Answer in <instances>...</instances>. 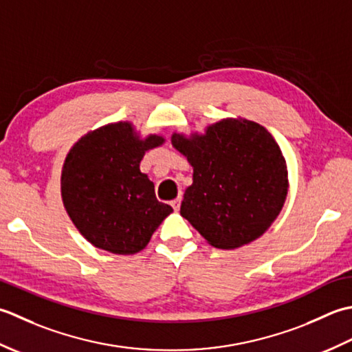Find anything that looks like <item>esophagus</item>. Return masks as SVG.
Segmentation results:
<instances>
[{"label": "esophagus", "instance_id": "esophagus-1", "mask_svg": "<svg viewBox=\"0 0 352 352\" xmlns=\"http://www.w3.org/2000/svg\"><path fill=\"white\" fill-rule=\"evenodd\" d=\"M171 206H173L175 211H179V208H181V196L176 197L175 200H171Z\"/></svg>", "mask_w": 352, "mask_h": 352}]
</instances>
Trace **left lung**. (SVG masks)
I'll return each mask as SVG.
<instances>
[{"label":"left lung","instance_id":"left-lung-1","mask_svg":"<svg viewBox=\"0 0 352 352\" xmlns=\"http://www.w3.org/2000/svg\"><path fill=\"white\" fill-rule=\"evenodd\" d=\"M171 144L192 167L181 216L219 249L256 240L281 212L289 179L281 148L266 129L226 118L204 135L173 133Z\"/></svg>","mask_w":352,"mask_h":352}]
</instances>
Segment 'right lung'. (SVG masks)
Returning <instances> with one entry per match:
<instances>
[{"label": "right lung", "mask_w": 352, "mask_h": 352, "mask_svg": "<svg viewBox=\"0 0 352 352\" xmlns=\"http://www.w3.org/2000/svg\"><path fill=\"white\" fill-rule=\"evenodd\" d=\"M160 135L141 140L132 123L118 121L82 136L65 157L60 177L63 206L92 246L132 255L147 246L173 208L155 196V185L141 173Z\"/></svg>", "instance_id": "right-lung-1"}]
</instances>
